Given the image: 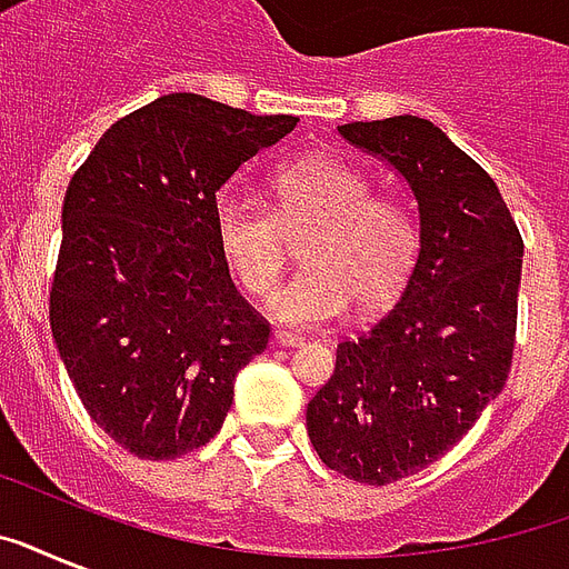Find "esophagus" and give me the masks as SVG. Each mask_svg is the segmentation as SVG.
<instances>
[{
  "mask_svg": "<svg viewBox=\"0 0 569 569\" xmlns=\"http://www.w3.org/2000/svg\"><path fill=\"white\" fill-rule=\"evenodd\" d=\"M274 342L277 346H286V348H301L303 339L289 333V330H274Z\"/></svg>",
  "mask_w": 569,
  "mask_h": 569,
  "instance_id": "1",
  "label": "esophagus"
}]
</instances>
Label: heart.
Returning <instances> with one entry per match:
<instances>
[{
  "label": "heart",
  "mask_w": 569,
  "mask_h": 569,
  "mask_svg": "<svg viewBox=\"0 0 569 569\" xmlns=\"http://www.w3.org/2000/svg\"><path fill=\"white\" fill-rule=\"evenodd\" d=\"M369 180L337 156H303L274 177V209L244 194L214 203V239L250 295L274 286L289 232L307 230L303 266L277 286L268 307L277 321L316 328L339 319L351 298L378 307L401 292L416 250L419 223L401 200L369 194Z\"/></svg>",
  "instance_id": "obj_1"
}]
</instances>
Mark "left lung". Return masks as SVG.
<instances>
[{
    "instance_id": "obj_1",
    "label": "left lung",
    "mask_w": 569,
    "mask_h": 569,
    "mask_svg": "<svg viewBox=\"0 0 569 569\" xmlns=\"http://www.w3.org/2000/svg\"><path fill=\"white\" fill-rule=\"evenodd\" d=\"M339 136L387 159L419 203V257L405 292L307 407L325 467L392 485L440 460L502 392L517 339L522 236L490 173L431 120L398 114Z\"/></svg>"
}]
</instances>
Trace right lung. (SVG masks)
Returning <instances> with one entry per match:
<instances>
[{
    "instance_id": "right-lung-1",
    "label": "right lung",
    "mask_w": 569,
    "mask_h": 569,
    "mask_svg": "<svg viewBox=\"0 0 569 569\" xmlns=\"http://www.w3.org/2000/svg\"><path fill=\"white\" fill-rule=\"evenodd\" d=\"M295 123L168 93L120 118L67 186L52 339L88 416L138 458L212 440L266 351L271 328L214 239V191Z\"/></svg>"
}]
</instances>
